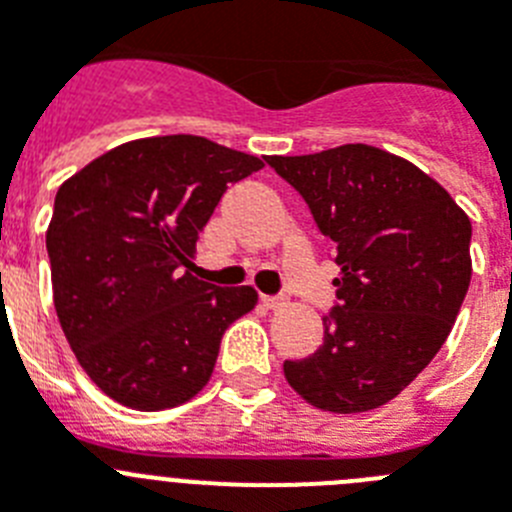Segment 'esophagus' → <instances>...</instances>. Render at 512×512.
<instances>
[{"label": "esophagus", "mask_w": 512, "mask_h": 512, "mask_svg": "<svg viewBox=\"0 0 512 512\" xmlns=\"http://www.w3.org/2000/svg\"><path fill=\"white\" fill-rule=\"evenodd\" d=\"M261 302H264V307H269V310H277V307L284 305V297L282 295H261Z\"/></svg>", "instance_id": "esophagus-1"}]
</instances>
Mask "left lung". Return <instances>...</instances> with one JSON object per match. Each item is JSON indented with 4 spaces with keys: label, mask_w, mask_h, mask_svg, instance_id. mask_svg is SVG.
I'll use <instances>...</instances> for the list:
<instances>
[{
    "label": "left lung",
    "mask_w": 512,
    "mask_h": 512,
    "mask_svg": "<svg viewBox=\"0 0 512 512\" xmlns=\"http://www.w3.org/2000/svg\"><path fill=\"white\" fill-rule=\"evenodd\" d=\"M266 164L305 200L341 266L323 343L284 361V377L330 413L379 408L449 338L472 279V223L418 166L364 143Z\"/></svg>",
    "instance_id": "left-lung-1"
}]
</instances>
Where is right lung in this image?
I'll return each mask as SVG.
<instances>
[{
	"mask_svg": "<svg viewBox=\"0 0 512 512\" xmlns=\"http://www.w3.org/2000/svg\"><path fill=\"white\" fill-rule=\"evenodd\" d=\"M261 166L200 135H161L112 148L58 189L45 235L53 302L104 395L164 410L205 387L223 333L256 292L187 269L228 184Z\"/></svg>",
	"mask_w": 512,
	"mask_h": 512,
	"instance_id": "obj_1",
	"label": "right lung"
}]
</instances>
